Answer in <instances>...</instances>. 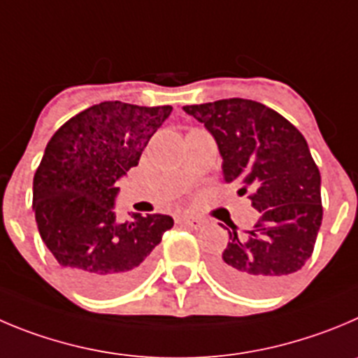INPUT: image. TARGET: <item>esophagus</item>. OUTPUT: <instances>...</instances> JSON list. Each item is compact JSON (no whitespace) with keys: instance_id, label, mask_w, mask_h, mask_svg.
<instances>
[{"instance_id":"34e87169","label":"esophagus","mask_w":358,"mask_h":358,"mask_svg":"<svg viewBox=\"0 0 358 358\" xmlns=\"http://www.w3.org/2000/svg\"><path fill=\"white\" fill-rule=\"evenodd\" d=\"M178 220H180V224L187 226V228H192V229H198L203 226V220L199 219V217H194V215H182Z\"/></svg>"}]
</instances>
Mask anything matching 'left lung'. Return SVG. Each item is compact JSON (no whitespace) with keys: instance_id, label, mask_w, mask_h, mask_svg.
<instances>
[{"instance_id":"8db88e82","label":"left lung","mask_w":358,"mask_h":358,"mask_svg":"<svg viewBox=\"0 0 358 358\" xmlns=\"http://www.w3.org/2000/svg\"><path fill=\"white\" fill-rule=\"evenodd\" d=\"M183 111L205 123L222 157L226 183L238 182L262 213L247 238L229 231L213 273L243 295H268L299 272L322 226V176L295 125L256 100L224 99Z\"/></svg>"}]
</instances>
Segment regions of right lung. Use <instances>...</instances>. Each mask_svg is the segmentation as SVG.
I'll return each instance as SVG.
<instances>
[{"mask_svg":"<svg viewBox=\"0 0 358 358\" xmlns=\"http://www.w3.org/2000/svg\"><path fill=\"white\" fill-rule=\"evenodd\" d=\"M171 106L143 108L108 100L63 123L33 178V210L43 243L76 288L115 296L136 288L153 249L173 228L162 213L118 222L116 182L138 166Z\"/></svg>","mask_w":358,"mask_h":358,"instance_id":"1","label":"right lung"}]
</instances>
